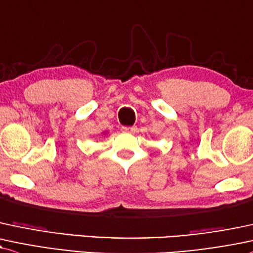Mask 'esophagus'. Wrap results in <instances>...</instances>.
<instances>
[{"label":"esophagus","mask_w":253,"mask_h":253,"mask_svg":"<svg viewBox=\"0 0 253 253\" xmlns=\"http://www.w3.org/2000/svg\"><path fill=\"white\" fill-rule=\"evenodd\" d=\"M121 130H123L124 133H134L136 130V127L135 126H123L121 127Z\"/></svg>","instance_id":"34e87169"}]
</instances>
